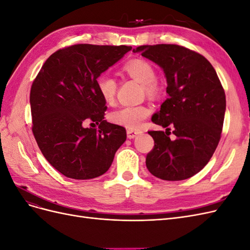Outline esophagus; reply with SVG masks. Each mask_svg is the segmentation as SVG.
Returning <instances> with one entry per match:
<instances>
[{"label": "esophagus", "mask_w": 250, "mask_h": 250, "mask_svg": "<svg viewBox=\"0 0 250 250\" xmlns=\"http://www.w3.org/2000/svg\"><path fill=\"white\" fill-rule=\"evenodd\" d=\"M141 130H134V129H127V138L128 139H134L135 137H138L139 134H141Z\"/></svg>", "instance_id": "1"}]
</instances>
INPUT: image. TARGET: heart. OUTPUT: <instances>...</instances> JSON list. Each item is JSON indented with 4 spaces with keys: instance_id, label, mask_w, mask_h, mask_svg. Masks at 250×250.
<instances>
[{
    "instance_id": "1",
    "label": "heart",
    "mask_w": 250,
    "mask_h": 250,
    "mask_svg": "<svg viewBox=\"0 0 250 250\" xmlns=\"http://www.w3.org/2000/svg\"><path fill=\"white\" fill-rule=\"evenodd\" d=\"M125 71L132 78L144 85L149 96L160 94V85L155 81L156 73L153 65L145 59H132L125 64ZM98 92L103 100L110 103L117 93V81L108 74H102L97 78ZM150 115V109L144 105H128L112 111L109 119L113 124L124 126L129 129H139Z\"/></svg>"
}]
</instances>
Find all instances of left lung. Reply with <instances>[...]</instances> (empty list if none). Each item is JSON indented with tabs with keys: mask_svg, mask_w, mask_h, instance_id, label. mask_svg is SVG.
I'll return each instance as SVG.
<instances>
[{
	"mask_svg": "<svg viewBox=\"0 0 250 250\" xmlns=\"http://www.w3.org/2000/svg\"><path fill=\"white\" fill-rule=\"evenodd\" d=\"M133 52L160 65L168 84L167 100L151 119L167 129L148 131L154 147L147 154V169L164 180L190 178L206 167L221 138L226 108L221 82L206 57L185 47L162 43Z\"/></svg>",
	"mask_w": 250,
	"mask_h": 250,
	"instance_id": "left-lung-1",
	"label": "left lung"
}]
</instances>
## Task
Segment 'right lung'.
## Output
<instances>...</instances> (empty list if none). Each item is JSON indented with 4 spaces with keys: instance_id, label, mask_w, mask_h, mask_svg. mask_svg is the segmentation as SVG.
<instances>
[{
    "instance_id": "obj_1",
    "label": "right lung",
    "mask_w": 250,
    "mask_h": 250,
    "mask_svg": "<svg viewBox=\"0 0 250 250\" xmlns=\"http://www.w3.org/2000/svg\"><path fill=\"white\" fill-rule=\"evenodd\" d=\"M131 49L88 43L60 49L33 81L32 132L46 160L64 176L102 175L126 141L124 127L104 120L107 106L98 92L97 78ZM86 120L99 125L98 129L85 128Z\"/></svg>"
}]
</instances>
